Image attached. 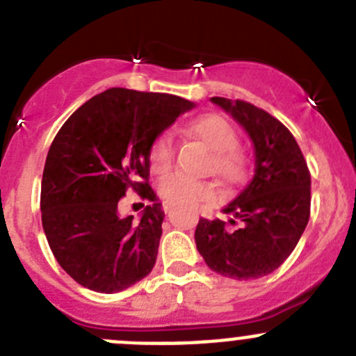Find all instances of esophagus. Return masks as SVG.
Wrapping results in <instances>:
<instances>
[{
  "mask_svg": "<svg viewBox=\"0 0 356 356\" xmlns=\"http://www.w3.org/2000/svg\"><path fill=\"white\" fill-rule=\"evenodd\" d=\"M161 210H163L165 213H170L172 203H168V201H163V203H161Z\"/></svg>",
  "mask_w": 356,
  "mask_h": 356,
  "instance_id": "34e87169",
  "label": "esophagus"
}]
</instances>
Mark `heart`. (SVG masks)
<instances>
[{
	"instance_id": "b5f03b06",
	"label": "heart",
	"mask_w": 356,
	"mask_h": 356,
	"mask_svg": "<svg viewBox=\"0 0 356 356\" xmlns=\"http://www.w3.org/2000/svg\"><path fill=\"white\" fill-rule=\"evenodd\" d=\"M193 136L211 149L208 168L225 182H236L245 170V158L238 149V134L225 118L218 115H203L189 124ZM174 160V143L170 132H161L148 148L149 167L156 174L170 168ZM158 195L174 204L198 208L215 198L217 189L211 182L193 179L182 174H168L158 182Z\"/></svg>"
}]
</instances>
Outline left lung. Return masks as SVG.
<instances>
[{"label": "left lung", "instance_id": "8db88e82", "mask_svg": "<svg viewBox=\"0 0 356 356\" xmlns=\"http://www.w3.org/2000/svg\"><path fill=\"white\" fill-rule=\"evenodd\" d=\"M241 124L254 146V174L222 208L227 222L200 218L196 248L204 264L236 281L268 275L293 253L310 218V170L282 122L243 99L211 98Z\"/></svg>", "mask_w": 356, "mask_h": 356}]
</instances>
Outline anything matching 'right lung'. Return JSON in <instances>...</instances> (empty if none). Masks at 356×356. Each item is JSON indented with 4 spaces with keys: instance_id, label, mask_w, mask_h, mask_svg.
<instances>
[{
    "instance_id": "right-lung-1",
    "label": "right lung",
    "mask_w": 356,
    "mask_h": 356,
    "mask_svg": "<svg viewBox=\"0 0 356 356\" xmlns=\"http://www.w3.org/2000/svg\"><path fill=\"white\" fill-rule=\"evenodd\" d=\"M193 106L174 95L111 88L62 125L42 172L41 218L56 261L75 282L111 294L153 270L165 213L148 184V148ZM127 188L156 201L139 221L118 213Z\"/></svg>"
}]
</instances>
